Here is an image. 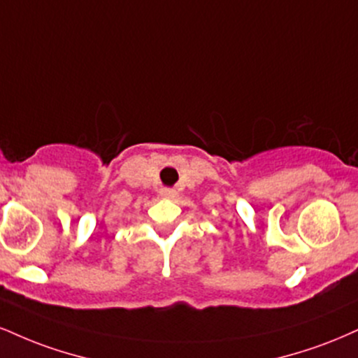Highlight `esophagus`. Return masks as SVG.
I'll return each mask as SVG.
<instances>
[{
    "mask_svg": "<svg viewBox=\"0 0 358 358\" xmlns=\"http://www.w3.org/2000/svg\"><path fill=\"white\" fill-rule=\"evenodd\" d=\"M160 195L163 198H175L176 196V192L171 190V188H163V190L160 192Z\"/></svg>",
    "mask_w": 358,
    "mask_h": 358,
    "instance_id": "esophagus-1",
    "label": "esophagus"
}]
</instances>
